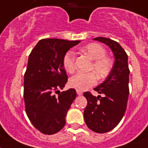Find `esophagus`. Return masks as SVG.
Returning a JSON list of instances; mask_svg holds the SVG:
<instances>
[{"label":"esophagus","instance_id":"obj_1","mask_svg":"<svg viewBox=\"0 0 148 148\" xmlns=\"http://www.w3.org/2000/svg\"><path fill=\"white\" fill-rule=\"evenodd\" d=\"M77 95H78V96H82V91L78 90H77Z\"/></svg>","mask_w":148,"mask_h":148}]
</instances>
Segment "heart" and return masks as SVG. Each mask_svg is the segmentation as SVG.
Instances as JSON below:
<instances>
[{
    "mask_svg": "<svg viewBox=\"0 0 148 148\" xmlns=\"http://www.w3.org/2000/svg\"><path fill=\"white\" fill-rule=\"evenodd\" d=\"M81 51L93 60L90 70L94 72L78 73L70 79L69 85L71 88L82 91L96 85L97 82L96 74L99 79H105L112 71L113 64L111 59L106 56L107 51L104 47L98 43L89 44L82 47ZM75 53L71 50L68 51L63 56V68L70 74L75 71Z\"/></svg>",
    "mask_w": 148,
    "mask_h": 148,
    "instance_id": "heart-1",
    "label": "heart"
}]
</instances>
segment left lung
Here are the masks:
<instances>
[{
  "instance_id": "obj_1",
  "label": "left lung",
  "mask_w": 148,
  "mask_h": 148,
  "mask_svg": "<svg viewBox=\"0 0 148 148\" xmlns=\"http://www.w3.org/2000/svg\"><path fill=\"white\" fill-rule=\"evenodd\" d=\"M94 40L108 45L114 55V66L106 80L94 88L103 96H93L85 92L88 101L84 111L87 126L96 133H107L118 125L125 112L129 94V73L128 55L117 41L104 37Z\"/></svg>"
}]
</instances>
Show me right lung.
Listing matches in <instances>:
<instances>
[{"instance_id": "obj_1", "label": "right lung", "mask_w": 148, "mask_h": 148, "mask_svg": "<svg viewBox=\"0 0 148 148\" xmlns=\"http://www.w3.org/2000/svg\"><path fill=\"white\" fill-rule=\"evenodd\" d=\"M79 43L44 38L29 55L24 75L25 112L31 123L44 134H54L64 127L66 113L77 96L74 88L62 92L59 90L68 81L63 56Z\"/></svg>"}]
</instances>
